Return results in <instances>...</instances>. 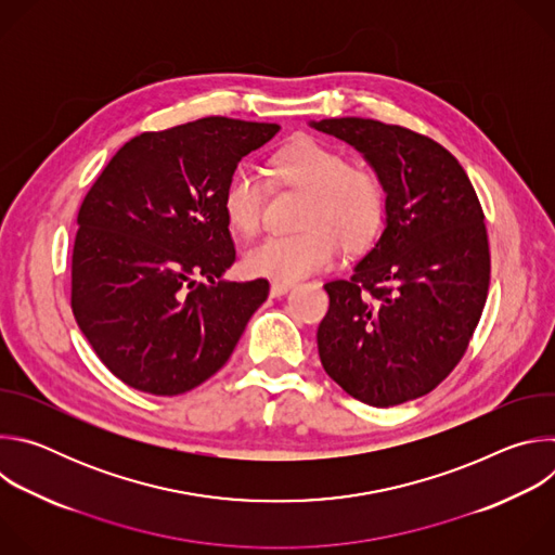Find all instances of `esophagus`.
Listing matches in <instances>:
<instances>
[{
	"label": "esophagus",
	"instance_id": "obj_1",
	"mask_svg": "<svg viewBox=\"0 0 555 555\" xmlns=\"http://www.w3.org/2000/svg\"><path fill=\"white\" fill-rule=\"evenodd\" d=\"M292 287H294V283H287V281H272L270 294H272V296H283V294H287Z\"/></svg>",
	"mask_w": 555,
	"mask_h": 555
}]
</instances>
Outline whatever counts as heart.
Masks as SVG:
<instances>
[{
	"mask_svg": "<svg viewBox=\"0 0 555 555\" xmlns=\"http://www.w3.org/2000/svg\"><path fill=\"white\" fill-rule=\"evenodd\" d=\"M272 182L305 191L296 234L268 236L246 253L244 266L255 276L298 281L334 266L340 242L349 253L366 250L386 219V191L366 167L347 165L343 153L311 135H296L268 160ZM263 189L248 171H234L223 184L221 210L228 225L253 236L261 223Z\"/></svg>",
	"mask_w": 555,
	"mask_h": 555,
	"instance_id": "heart-1",
	"label": "heart"
}]
</instances>
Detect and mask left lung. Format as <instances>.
Listing matches in <instances>:
<instances>
[{"label":"left lung","mask_w":555,"mask_h":555,"mask_svg":"<svg viewBox=\"0 0 555 555\" xmlns=\"http://www.w3.org/2000/svg\"><path fill=\"white\" fill-rule=\"evenodd\" d=\"M313 129L356 146L386 191V228L351 279L330 281L319 356L351 398L388 409L437 388L463 358L490 287L486 215L456 157L371 118Z\"/></svg>","instance_id":"8db88e82"}]
</instances>
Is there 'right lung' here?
I'll list each match as a JSON object with an SVG mask.
<instances>
[{"instance_id":"obj_1","label":"right lung","mask_w":555,"mask_h":555,"mask_svg":"<svg viewBox=\"0 0 555 555\" xmlns=\"http://www.w3.org/2000/svg\"><path fill=\"white\" fill-rule=\"evenodd\" d=\"M279 129L210 116L144 131L88 191L76 217L72 311L127 386L167 398L199 386L268 298L266 279H221L236 259L221 193L242 157Z\"/></svg>"}]
</instances>
